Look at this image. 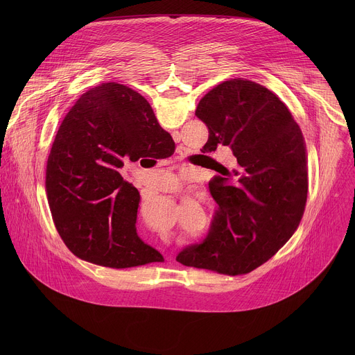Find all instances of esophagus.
I'll return each mask as SVG.
<instances>
[{
    "instance_id": "obj_1",
    "label": "esophagus",
    "mask_w": 355,
    "mask_h": 355,
    "mask_svg": "<svg viewBox=\"0 0 355 355\" xmlns=\"http://www.w3.org/2000/svg\"><path fill=\"white\" fill-rule=\"evenodd\" d=\"M182 153H184V148L178 147V155H182Z\"/></svg>"
}]
</instances>
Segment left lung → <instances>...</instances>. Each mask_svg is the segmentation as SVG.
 <instances>
[{"label":"left lung","mask_w":355,"mask_h":355,"mask_svg":"<svg viewBox=\"0 0 355 355\" xmlns=\"http://www.w3.org/2000/svg\"><path fill=\"white\" fill-rule=\"evenodd\" d=\"M208 126L205 151L230 147L236 164L209 185L218 204L205 239L187 245L178 263L240 275L268 261L293 234L308 196L306 146L282 101L243 78L225 81L199 101Z\"/></svg>","instance_id":"obj_1"}]
</instances>
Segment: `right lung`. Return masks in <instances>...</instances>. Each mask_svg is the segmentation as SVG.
Returning a JSON list of instances; mask_svg holds the SVG:
<instances>
[{"label":"right lung","instance_id":"1","mask_svg":"<svg viewBox=\"0 0 355 355\" xmlns=\"http://www.w3.org/2000/svg\"><path fill=\"white\" fill-rule=\"evenodd\" d=\"M173 147L150 104L132 88L105 83L78 98L58 130L44 182L53 222L73 254L110 268L164 261L137 234L140 195L119 168Z\"/></svg>","mask_w":355,"mask_h":355}]
</instances>
